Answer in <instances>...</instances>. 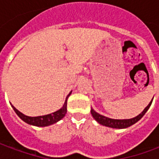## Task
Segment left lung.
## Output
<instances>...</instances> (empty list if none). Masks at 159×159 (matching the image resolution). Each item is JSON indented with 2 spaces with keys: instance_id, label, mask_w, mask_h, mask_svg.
<instances>
[{
  "instance_id": "8db88e82",
  "label": "left lung",
  "mask_w": 159,
  "mask_h": 159,
  "mask_svg": "<svg viewBox=\"0 0 159 159\" xmlns=\"http://www.w3.org/2000/svg\"><path fill=\"white\" fill-rule=\"evenodd\" d=\"M152 102V100L151 101L150 103L148 104L145 109L143 110V111L140 114H139L137 117H134V118H131V119H111V118H109V117H104L100 114L97 113L96 111H94L93 109H91V114L93 117V118L96 120L98 123L100 124H102L104 126L110 127V128H114V129H124V128H128V127L133 125L134 123L138 122L139 120L143 117L145 113L147 112V111L149 109L151 104Z\"/></svg>"
}]
</instances>
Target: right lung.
Masks as SVG:
<instances>
[{"instance_id": "1", "label": "right lung", "mask_w": 159, "mask_h": 159, "mask_svg": "<svg viewBox=\"0 0 159 159\" xmlns=\"http://www.w3.org/2000/svg\"><path fill=\"white\" fill-rule=\"evenodd\" d=\"M70 93L67 95L66 97V102L64 104V106L61 109H59V111H57L53 113L48 114V115H45V116H40V117H28V116H25L23 113H21L20 111L16 109L15 107L12 106V107L13 108V110L16 112V114L19 116L23 121H25V123H29V124H31V125H34V126H38V127H45L48 126V125H51V124H53V123H57L58 121L63 118L65 117V115L66 114V111H67V99L68 97L70 96Z\"/></svg>"}]
</instances>
